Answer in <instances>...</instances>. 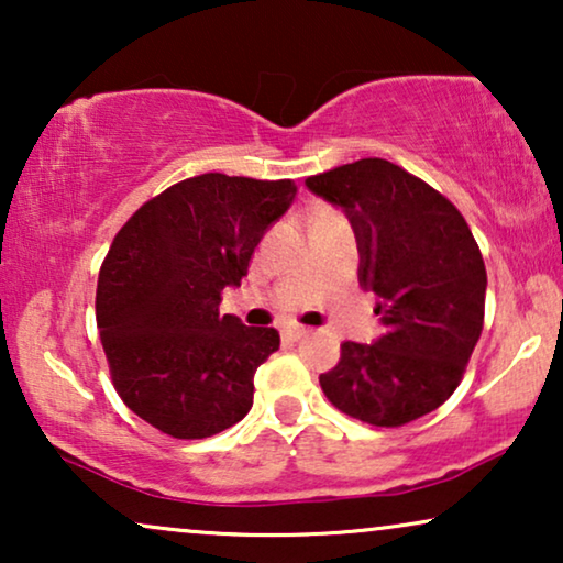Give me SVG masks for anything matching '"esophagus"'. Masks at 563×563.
<instances>
[{
    "instance_id": "34e87169",
    "label": "esophagus",
    "mask_w": 563,
    "mask_h": 563,
    "mask_svg": "<svg viewBox=\"0 0 563 563\" xmlns=\"http://www.w3.org/2000/svg\"><path fill=\"white\" fill-rule=\"evenodd\" d=\"M307 333H310L307 328H287L284 330V338H287V341H302V338H307Z\"/></svg>"
}]
</instances>
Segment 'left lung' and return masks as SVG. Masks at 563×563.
I'll use <instances>...</instances> for the list:
<instances>
[{"label":"left lung","instance_id":"1","mask_svg":"<svg viewBox=\"0 0 563 563\" xmlns=\"http://www.w3.org/2000/svg\"><path fill=\"white\" fill-rule=\"evenodd\" d=\"M341 207L358 243V282L384 335L341 345L320 374L338 410L376 428L433 412L459 387L484 325L487 268L464 214L418 176L361 158L305 181Z\"/></svg>","mask_w":563,"mask_h":563}]
</instances>
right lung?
<instances>
[{
	"instance_id": "1",
	"label": "right lung",
	"mask_w": 563,
	"mask_h": 563,
	"mask_svg": "<svg viewBox=\"0 0 563 563\" xmlns=\"http://www.w3.org/2000/svg\"><path fill=\"white\" fill-rule=\"evenodd\" d=\"M295 181L202 174L153 197L114 235L97 282L112 384L172 438H210L253 405V374L279 351L274 328L220 314L261 238L295 202Z\"/></svg>"
}]
</instances>
